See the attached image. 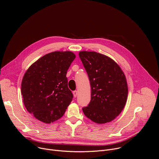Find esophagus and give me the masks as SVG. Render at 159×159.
<instances>
[{"label":"esophagus","mask_w":159,"mask_h":159,"mask_svg":"<svg viewBox=\"0 0 159 159\" xmlns=\"http://www.w3.org/2000/svg\"><path fill=\"white\" fill-rule=\"evenodd\" d=\"M73 94H74V96L75 98H76L77 96V94H78V92L77 91V90H75V91H74Z\"/></svg>","instance_id":"esophagus-1"}]
</instances>
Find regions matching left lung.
<instances>
[{
	"label": "left lung",
	"mask_w": 159,
	"mask_h": 159,
	"mask_svg": "<svg viewBox=\"0 0 159 159\" xmlns=\"http://www.w3.org/2000/svg\"><path fill=\"white\" fill-rule=\"evenodd\" d=\"M79 55L91 87V100L82 108L84 115L96 123L111 122L126 103L128 89L125 75L119 65L106 55L87 51Z\"/></svg>",
	"instance_id": "left-lung-1"
}]
</instances>
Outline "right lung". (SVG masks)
<instances>
[{
	"instance_id": "1",
	"label": "right lung",
	"mask_w": 159,
	"mask_h": 159,
	"mask_svg": "<svg viewBox=\"0 0 159 159\" xmlns=\"http://www.w3.org/2000/svg\"><path fill=\"white\" fill-rule=\"evenodd\" d=\"M75 55L53 52L39 58L25 72L21 94L27 111L37 120L51 123L61 118L72 101L66 72Z\"/></svg>"
}]
</instances>
